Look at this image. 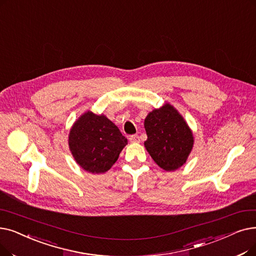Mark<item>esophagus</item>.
Returning a JSON list of instances; mask_svg holds the SVG:
<instances>
[{"label": "esophagus", "mask_w": 256, "mask_h": 256, "mask_svg": "<svg viewBox=\"0 0 256 256\" xmlns=\"http://www.w3.org/2000/svg\"><path fill=\"white\" fill-rule=\"evenodd\" d=\"M128 139L132 143H139L140 142V139H139L138 135H132V136H130Z\"/></svg>", "instance_id": "1"}]
</instances>
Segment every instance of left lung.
I'll use <instances>...</instances> for the list:
<instances>
[{
    "instance_id": "obj_1",
    "label": "left lung",
    "mask_w": 256,
    "mask_h": 256,
    "mask_svg": "<svg viewBox=\"0 0 256 256\" xmlns=\"http://www.w3.org/2000/svg\"><path fill=\"white\" fill-rule=\"evenodd\" d=\"M148 140L144 146L152 160L166 172H174L186 163L194 138L184 117L174 106L165 102L154 108L144 119Z\"/></svg>"
}]
</instances>
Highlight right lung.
<instances>
[{"instance_id":"add662e5","label":"right lung","mask_w":256,"mask_h":256,"mask_svg":"<svg viewBox=\"0 0 256 256\" xmlns=\"http://www.w3.org/2000/svg\"><path fill=\"white\" fill-rule=\"evenodd\" d=\"M68 143L74 160L82 170L104 174L118 160L128 139L106 115L86 110L73 124Z\"/></svg>"}]
</instances>
